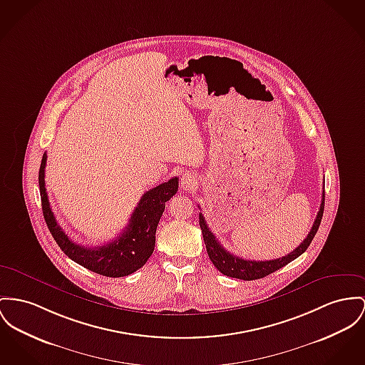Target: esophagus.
Returning a JSON list of instances; mask_svg holds the SVG:
<instances>
[{
    "instance_id": "34e87169",
    "label": "esophagus",
    "mask_w": 365,
    "mask_h": 365,
    "mask_svg": "<svg viewBox=\"0 0 365 365\" xmlns=\"http://www.w3.org/2000/svg\"><path fill=\"white\" fill-rule=\"evenodd\" d=\"M197 185V180L192 173H184L180 178V187L184 191H191Z\"/></svg>"
}]
</instances>
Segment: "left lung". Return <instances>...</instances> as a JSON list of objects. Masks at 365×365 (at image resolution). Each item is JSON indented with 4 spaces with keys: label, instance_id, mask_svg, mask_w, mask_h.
Wrapping results in <instances>:
<instances>
[{
    "label": "left lung",
    "instance_id": "1",
    "mask_svg": "<svg viewBox=\"0 0 365 365\" xmlns=\"http://www.w3.org/2000/svg\"><path fill=\"white\" fill-rule=\"evenodd\" d=\"M324 205H325V191H322V200L319 205V210L317 213L316 221L309 232V235L306 237V240L300 243L293 252L285 255L284 257L279 259H274V260H262V262H256V260H246L242 257H237L234 255H231L230 252H227L221 243L217 241V238L213 235V232L209 230L206 220L203 217L202 213H199V225L203 234V241L206 245V250L207 255L212 260V263L215 264V267L219 269L221 274L231 277V278H238L243 281H253V279H260L269 275L271 272L279 269V268L287 266L288 263L293 262L294 259H297L302 253L306 252V249L310 246V243L313 241V238L316 237L318 227L321 224V219L324 215Z\"/></svg>",
    "mask_w": 365,
    "mask_h": 365
}]
</instances>
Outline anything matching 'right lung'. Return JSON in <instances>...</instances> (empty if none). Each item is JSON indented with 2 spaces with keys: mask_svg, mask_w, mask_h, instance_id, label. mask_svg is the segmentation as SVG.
<instances>
[{
  "mask_svg": "<svg viewBox=\"0 0 365 365\" xmlns=\"http://www.w3.org/2000/svg\"><path fill=\"white\" fill-rule=\"evenodd\" d=\"M46 165L47 153L43 155L38 171L43 215L49 232L62 252L77 264L110 278L125 277L143 267L153 253L156 228L165 212L166 202L170 200L173 195L177 194L178 178L173 177L168 182L146 191L128 220V225L116 240L97 247H86L71 241L56 222L46 190Z\"/></svg>",
  "mask_w": 365,
  "mask_h": 365,
  "instance_id": "1",
  "label": "right lung"
}]
</instances>
